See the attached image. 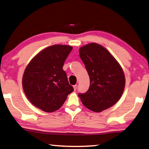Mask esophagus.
I'll return each instance as SVG.
<instances>
[{
    "instance_id": "34e87169",
    "label": "esophagus",
    "mask_w": 149,
    "mask_h": 149,
    "mask_svg": "<svg viewBox=\"0 0 149 149\" xmlns=\"http://www.w3.org/2000/svg\"><path fill=\"white\" fill-rule=\"evenodd\" d=\"M73 88H74V90L76 91L77 89V85H74V86H73Z\"/></svg>"
}]
</instances>
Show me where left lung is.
I'll return each mask as SVG.
<instances>
[{"label":"left lung","instance_id":"8db88e82","mask_svg":"<svg viewBox=\"0 0 149 149\" xmlns=\"http://www.w3.org/2000/svg\"><path fill=\"white\" fill-rule=\"evenodd\" d=\"M90 78L87 91L78 94L84 106L96 113L112 107L119 100L125 85L123 69L102 45L91 43L79 49Z\"/></svg>","mask_w":149,"mask_h":149}]
</instances>
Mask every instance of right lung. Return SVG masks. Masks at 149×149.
Segmentation results:
<instances>
[{
    "mask_svg": "<svg viewBox=\"0 0 149 149\" xmlns=\"http://www.w3.org/2000/svg\"><path fill=\"white\" fill-rule=\"evenodd\" d=\"M72 49L68 45H51L36 54L27 65L22 87L35 107L47 113L55 111L74 91L62 69Z\"/></svg>",
    "mask_w": 149,
    "mask_h": 149,
    "instance_id": "obj_1",
    "label": "right lung"
}]
</instances>
